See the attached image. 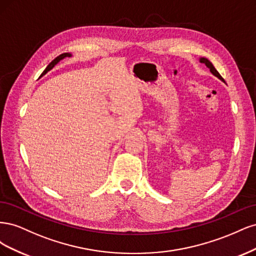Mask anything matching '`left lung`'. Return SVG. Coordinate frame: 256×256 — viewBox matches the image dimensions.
Here are the masks:
<instances>
[{
	"label": "left lung",
	"mask_w": 256,
	"mask_h": 256,
	"mask_svg": "<svg viewBox=\"0 0 256 256\" xmlns=\"http://www.w3.org/2000/svg\"><path fill=\"white\" fill-rule=\"evenodd\" d=\"M200 63L205 64L209 69H210V72H212L214 76H216V78H219L221 81H223V82H224V79L222 78L221 74H220L218 72H216V69L214 67V65H212V64L210 63V62H209L207 58H200Z\"/></svg>",
	"instance_id": "left-lung-1"
}]
</instances>
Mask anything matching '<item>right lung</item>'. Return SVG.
Listing matches in <instances>:
<instances>
[{
    "label": "right lung",
    "instance_id": "1",
    "mask_svg": "<svg viewBox=\"0 0 256 256\" xmlns=\"http://www.w3.org/2000/svg\"><path fill=\"white\" fill-rule=\"evenodd\" d=\"M69 56H72V54H70V53H63V54H60V56H58V58H54V60L51 62V63H50L48 66H47V68L44 69V72L42 74V76L46 74H47L49 70H51V69H52L54 66H56V65L58 63V62H60V60H63V58H69Z\"/></svg>",
    "mask_w": 256,
    "mask_h": 256
}]
</instances>
